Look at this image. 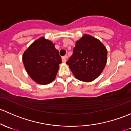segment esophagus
Wrapping results in <instances>:
<instances>
[{"label": "esophagus", "mask_w": 131, "mask_h": 131, "mask_svg": "<svg viewBox=\"0 0 131 131\" xmlns=\"http://www.w3.org/2000/svg\"><path fill=\"white\" fill-rule=\"evenodd\" d=\"M67 56L62 57V62H66L67 61Z\"/></svg>", "instance_id": "esophagus-1"}]
</instances>
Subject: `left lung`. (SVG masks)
<instances>
[{
	"instance_id": "8db88e82",
	"label": "left lung",
	"mask_w": 131,
	"mask_h": 131,
	"mask_svg": "<svg viewBox=\"0 0 131 131\" xmlns=\"http://www.w3.org/2000/svg\"><path fill=\"white\" fill-rule=\"evenodd\" d=\"M106 60L105 47L99 40L86 34L76 41L72 56L66 63L75 78L90 82L101 74Z\"/></svg>"
}]
</instances>
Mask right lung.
<instances>
[{
	"label": "right lung",
	"mask_w": 131,
	"mask_h": 131,
	"mask_svg": "<svg viewBox=\"0 0 131 131\" xmlns=\"http://www.w3.org/2000/svg\"><path fill=\"white\" fill-rule=\"evenodd\" d=\"M23 62L33 81L40 84H47L56 78L62 60L54 44L41 37L24 52Z\"/></svg>",
	"instance_id": "right-lung-1"
}]
</instances>
